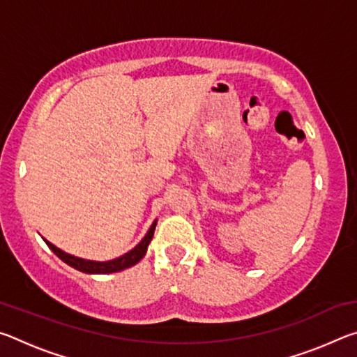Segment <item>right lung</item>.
<instances>
[{
    "label": "right lung",
    "mask_w": 357,
    "mask_h": 357,
    "mask_svg": "<svg viewBox=\"0 0 357 357\" xmlns=\"http://www.w3.org/2000/svg\"><path fill=\"white\" fill-rule=\"evenodd\" d=\"M155 225H157V220L153 222V225L149 227L148 233L144 234V238L134 247V249L118 258L108 259V261H94V259H84L80 257L70 255V253L58 249L56 245L48 243L45 238H42V239L45 241V244L48 247H50V250L55 253L59 259H63L66 264H69L70 268L80 271V273H84V274H112V273H119V271L128 269V268H130V266H134L140 261V259L144 257V253H146V250H148L151 239H153V236H154Z\"/></svg>",
    "instance_id": "right-lung-1"
}]
</instances>
